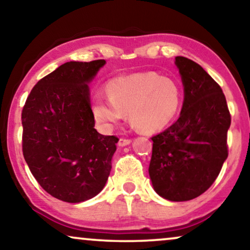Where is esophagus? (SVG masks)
<instances>
[{"label":"esophagus","mask_w":250,"mask_h":250,"mask_svg":"<svg viewBox=\"0 0 250 250\" xmlns=\"http://www.w3.org/2000/svg\"><path fill=\"white\" fill-rule=\"evenodd\" d=\"M131 142H132L131 139H124V138H122V139H119L118 146H128Z\"/></svg>","instance_id":"esophagus-1"}]
</instances>
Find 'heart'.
<instances>
[{
  "mask_svg": "<svg viewBox=\"0 0 250 250\" xmlns=\"http://www.w3.org/2000/svg\"><path fill=\"white\" fill-rule=\"evenodd\" d=\"M105 88L108 98L95 94L92 112L95 121L107 129L128 112L131 124L140 131H160L175 117L182 98L175 81L152 71L112 78Z\"/></svg>",
  "mask_w": 250,
  "mask_h": 250,
  "instance_id": "b5f03b06",
  "label": "heart"
}]
</instances>
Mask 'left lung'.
<instances>
[{
    "instance_id": "1",
    "label": "left lung",
    "mask_w": 250,
    "mask_h": 250,
    "mask_svg": "<svg viewBox=\"0 0 250 250\" xmlns=\"http://www.w3.org/2000/svg\"><path fill=\"white\" fill-rule=\"evenodd\" d=\"M184 87L177 121L152 136L149 175L160 197L188 201L203 194L216 180L228 158L231 125L225 95L200 64L176 57Z\"/></svg>"
}]
</instances>
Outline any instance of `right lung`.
Here are the masks:
<instances>
[{"mask_svg": "<svg viewBox=\"0 0 250 250\" xmlns=\"http://www.w3.org/2000/svg\"><path fill=\"white\" fill-rule=\"evenodd\" d=\"M104 60L70 61L37 82L21 112L22 153L47 193L82 203L104 189L118 138L94 128L88 84Z\"/></svg>", "mask_w": 250, "mask_h": 250, "instance_id": "obj_1", "label": "right lung"}]
</instances>
